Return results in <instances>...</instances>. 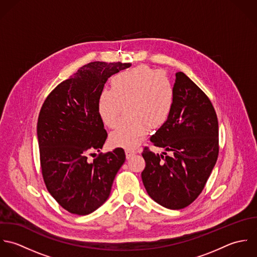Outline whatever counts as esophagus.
<instances>
[{
  "label": "esophagus",
  "mask_w": 257,
  "mask_h": 257,
  "mask_svg": "<svg viewBox=\"0 0 257 257\" xmlns=\"http://www.w3.org/2000/svg\"><path fill=\"white\" fill-rule=\"evenodd\" d=\"M136 153H137V152L134 151V150H129V149L125 150V154H126V158H127V159H130L133 155H135Z\"/></svg>",
  "instance_id": "obj_1"
}]
</instances>
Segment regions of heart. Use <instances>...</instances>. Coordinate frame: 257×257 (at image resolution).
<instances>
[{
	"instance_id": "obj_1",
	"label": "heart",
	"mask_w": 257,
	"mask_h": 257,
	"mask_svg": "<svg viewBox=\"0 0 257 257\" xmlns=\"http://www.w3.org/2000/svg\"><path fill=\"white\" fill-rule=\"evenodd\" d=\"M175 101L174 86L161 70L147 65L119 72L111 79V89L103 88L97 99V113L104 125L113 127L125 105L126 118L110 133L112 145L136 148L148 129H157L169 119Z\"/></svg>"
}]
</instances>
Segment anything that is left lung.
<instances>
[{
	"instance_id": "1",
	"label": "left lung",
	"mask_w": 257,
	"mask_h": 257,
	"mask_svg": "<svg viewBox=\"0 0 257 257\" xmlns=\"http://www.w3.org/2000/svg\"><path fill=\"white\" fill-rule=\"evenodd\" d=\"M174 90L172 113L150 138L170 155L145 147L142 181L156 203L181 209L200 196L216 163L218 122L208 97L184 72L176 73Z\"/></svg>"
}]
</instances>
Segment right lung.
<instances>
[{"label":"right lung","mask_w":257,"mask_h":257,"mask_svg":"<svg viewBox=\"0 0 257 257\" xmlns=\"http://www.w3.org/2000/svg\"><path fill=\"white\" fill-rule=\"evenodd\" d=\"M131 63L93 61L59 83L40 111L37 133L42 174L53 199L73 214L86 215L108 199L114 178L125 162L116 148L89 162L107 138L97 99L107 79Z\"/></svg>","instance_id":"add662e5"}]
</instances>
